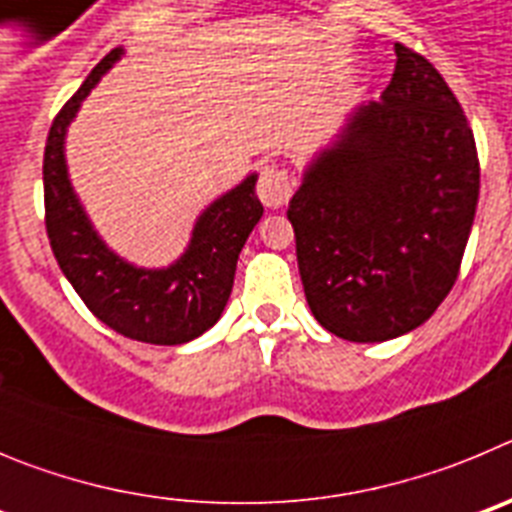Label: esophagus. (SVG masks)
Masks as SVG:
<instances>
[{
  "mask_svg": "<svg viewBox=\"0 0 512 512\" xmlns=\"http://www.w3.org/2000/svg\"><path fill=\"white\" fill-rule=\"evenodd\" d=\"M256 192H259V200L264 202L266 207L279 210V207L287 205L289 197H292V182H289V174L277 164L266 166V169L261 171Z\"/></svg>",
  "mask_w": 512,
  "mask_h": 512,
  "instance_id": "obj_1",
  "label": "esophagus"
}]
</instances>
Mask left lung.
<instances>
[{"label":"left lung","instance_id":"obj_1","mask_svg":"<svg viewBox=\"0 0 512 512\" xmlns=\"http://www.w3.org/2000/svg\"><path fill=\"white\" fill-rule=\"evenodd\" d=\"M379 102L307 161L287 217L312 315L354 343L405 336L449 295L479 200L474 135L433 63L395 43Z\"/></svg>","mask_w":512,"mask_h":512}]
</instances>
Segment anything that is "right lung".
Here are the masks:
<instances>
[{"label":"right lung","mask_w":512,"mask_h":512,"mask_svg":"<svg viewBox=\"0 0 512 512\" xmlns=\"http://www.w3.org/2000/svg\"><path fill=\"white\" fill-rule=\"evenodd\" d=\"M122 56V45L107 53L53 120L43 158L45 228L63 277L104 325L133 341L179 346L210 330L228 305L238 256L264 215L259 174L251 171L197 215L187 248L169 266H138L112 251L71 184L66 135L81 102Z\"/></svg>","instance_id":"1"}]
</instances>
